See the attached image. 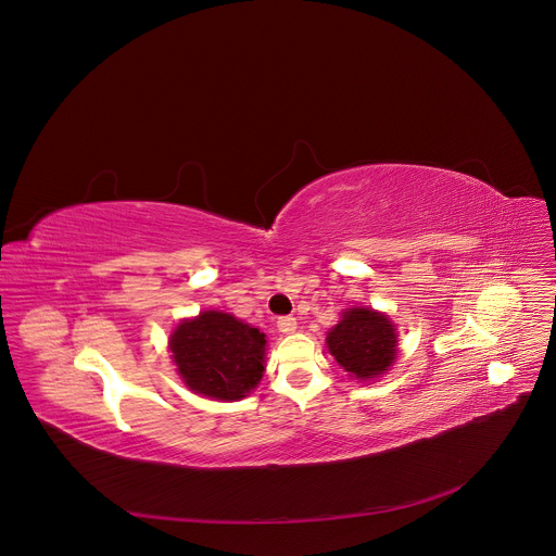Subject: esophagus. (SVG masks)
Segmentation results:
<instances>
[{
  "mask_svg": "<svg viewBox=\"0 0 556 556\" xmlns=\"http://www.w3.org/2000/svg\"><path fill=\"white\" fill-rule=\"evenodd\" d=\"M277 329H279L281 333H292V331L296 329V318H294V316H281V318L277 320Z\"/></svg>",
  "mask_w": 556,
  "mask_h": 556,
  "instance_id": "1",
  "label": "esophagus"
}]
</instances>
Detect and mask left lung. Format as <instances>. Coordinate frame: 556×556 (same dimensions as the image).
<instances>
[{
    "label": "left lung",
    "instance_id": "left-lung-1",
    "mask_svg": "<svg viewBox=\"0 0 556 556\" xmlns=\"http://www.w3.org/2000/svg\"><path fill=\"white\" fill-rule=\"evenodd\" d=\"M327 349L344 371L362 382L382 378L397 355L393 320L376 309L349 307L327 331Z\"/></svg>",
    "mask_w": 556,
    "mask_h": 556
}]
</instances>
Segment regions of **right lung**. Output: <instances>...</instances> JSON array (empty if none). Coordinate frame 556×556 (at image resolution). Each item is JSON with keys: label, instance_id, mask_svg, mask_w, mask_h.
I'll return each instance as SVG.
<instances>
[{"label": "right lung", "instance_id": "add662e5", "mask_svg": "<svg viewBox=\"0 0 556 556\" xmlns=\"http://www.w3.org/2000/svg\"><path fill=\"white\" fill-rule=\"evenodd\" d=\"M169 351L185 387L220 402L247 397L266 368V336L218 309L178 323L169 336Z\"/></svg>", "mask_w": 556, "mask_h": 556}]
</instances>
